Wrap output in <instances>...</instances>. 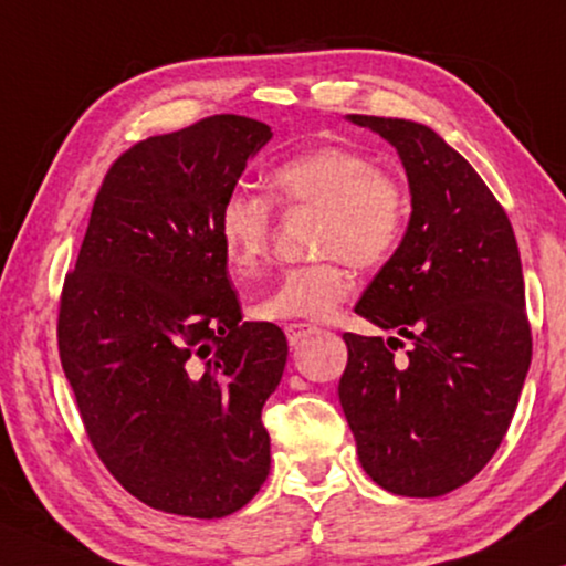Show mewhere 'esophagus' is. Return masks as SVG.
<instances>
[{
  "mask_svg": "<svg viewBox=\"0 0 566 566\" xmlns=\"http://www.w3.org/2000/svg\"><path fill=\"white\" fill-rule=\"evenodd\" d=\"M314 332H316L314 324H304V322H293V324H285V337H289V343H291L293 347L304 343V339H306L308 335H314Z\"/></svg>",
  "mask_w": 566,
  "mask_h": 566,
  "instance_id": "34e87169",
  "label": "esophagus"
}]
</instances>
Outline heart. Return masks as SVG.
<instances>
[{
  "instance_id": "b5f03b06",
  "label": "heart",
  "mask_w": 566,
  "mask_h": 566,
  "mask_svg": "<svg viewBox=\"0 0 566 566\" xmlns=\"http://www.w3.org/2000/svg\"><path fill=\"white\" fill-rule=\"evenodd\" d=\"M270 188L285 208L322 211L316 252L329 260L285 270L254 306L262 322L327 319L355 289L347 260L358 268L384 265L407 231L409 200L401 182L353 146L322 144L293 154L273 169ZM219 239L231 270L254 273L273 242V200L250 190L229 192L219 208Z\"/></svg>"
}]
</instances>
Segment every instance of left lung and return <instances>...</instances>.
Here are the masks:
<instances>
[{"instance_id":"left-lung-1","label":"left lung","mask_w":566,"mask_h":566,"mask_svg":"<svg viewBox=\"0 0 566 566\" xmlns=\"http://www.w3.org/2000/svg\"><path fill=\"white\" fill-rule=\"evenodd\" d=\"M397 149L412 216L355 312L399 337L345 332L339 405L386 492L440 497L474 479L513 420L531 366L521 252L476 169L415 120L347 115ZM410 339L401 359L392 355Z\"/></svg>"}]
</instances>
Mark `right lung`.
Masks as SVG:
<instances>
[{
    "label": "right lung",
    "mask_w": 566,
    "mask_h": 566,
    "mask_svg": "<svg viewBox=\"0 0 566 566\" xmlns=\"http://www.w3.org/2000/svg\"><path fill=\"white\" fill-rule=\"evenodd\" d=\"M265 123L211 115L107 169L59 306V355L99 461L154 510L223 517L270 471L262 407L289 343L242 322L219 208Z\"/></svg>",
    "instance_id": "right-lung-1"
}]
</instances>
